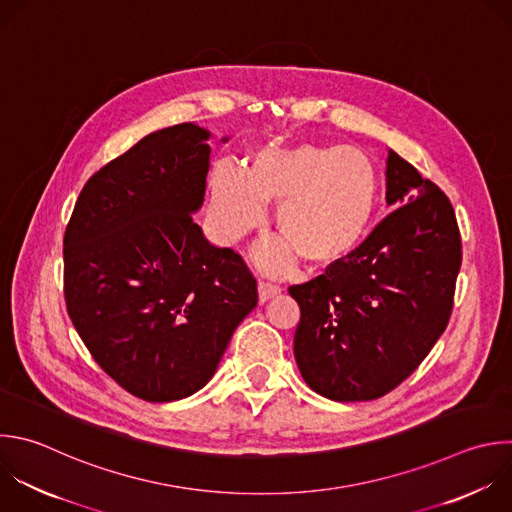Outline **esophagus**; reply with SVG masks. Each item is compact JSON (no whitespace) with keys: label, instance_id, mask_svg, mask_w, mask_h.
Wrapping results in <instances>:
<instances>
[{"label":"esophagus","instance_id":"1","mask_svg":"<svg viewBox=\"0 0 512 512\" xmlns=\"http://www.w3.org/2000/svg\"><path fill=\"white\" fill-rule=\"evenodd\" d=\"M281 293V287L277 283H271V281H259V299L261 301H267L269 297Z\"/></svg>","mask_w":512,"mask_h":512}]
</instances>
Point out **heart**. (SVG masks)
<instances>
[{
	"label": "heart",
	"mask_w": 512,
	"mask_h": 512,
	"mask_svg": "<svg viewBox=\"0 0 512 512\" xmlns=\"http://www.w3.org/2000/svg\"><path fill=\"white\" fill-rule=\"evenodd\" d=\"M382 201L378 170L352 146H265L245 170L221 164L211 175V213L223 239L239 241L279 205L275 231L283 241L261 259L287 269L295 255L311 269L346 261L368 237Z\"/></svg>",
	"instance_id": "heart-1"
}]
</instances>
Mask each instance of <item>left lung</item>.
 <instances>
[{
    "label": "left lung",
    "mask_w": 512,
    "mask_h": 512,
    "mask_svg": "<svg viewBox=\"0 0 512 512\" xmlns=\"http://www.w3.org/2000/svg\"><path fill=\"white\" fill-rule=\"evenodd\" d=\"M394 209L342 263L291 285L299 303L293 352L305 384L335 402L398 388L448 325L462 241L448 197L388 152Z\"/></svg>",
    "instance_id": "obj_1"
}]
</instances>
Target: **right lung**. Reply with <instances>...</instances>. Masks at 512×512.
<instances>
[{"mask_svg":"<svg viewBox=\"0 0 512 512\" xmlns=\"http://www.w3.org/2000/svg\"><path fill=\"white\" fill-rule=\"evenodd\" d=\"M209 136L185 122L138 140L88 179L64 235L68 315L96 364L146 402L201 390L259 297L243 257L193 221Z\"/></svg>","mask_w":512,"mask_h":512,"instance_id":"add662e5","label":"right lung"}]
</instances>
